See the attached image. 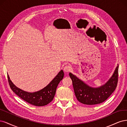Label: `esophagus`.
Masks as SVG:
<instances>
[{
    "label": "esophagus",
    "mask_w": 127,
    "mask_h": 127,
    "mask_svg": "<svg viewBox=\"0 0 127 127\" xmlns=\"http://www.w3.org/2000/svg\"><path fill=\"white\" fill-rule=\"evenodd\" d=\"M72 68L71 66L69 65H66L64 67V71L65 72H69L71 71H72Z\"/></svg>",
    "instance_id": "34e87169"
}]
</instances>
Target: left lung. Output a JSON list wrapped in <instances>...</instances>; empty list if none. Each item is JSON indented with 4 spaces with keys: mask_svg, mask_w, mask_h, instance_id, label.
<instances>
[{
    "mask_svg": "<svg viewBox=\"0 0 127 127\" xmlns=\"http://www.w3.org/2000/svg\"><path fill=\"white\" fill-rule=\"evenodd\" d=\"M118 65L112 76L104 85L98 88L90 87L83 81L69 73L76 99L81 103L94 105L102 103L112 95L117 88L118 82Z\"/></svg>",
    "mask_w": 127,
    "mask_h": 127,
    "instance_id": "8db88e82",
    "label": "left lung"
}]
</instances>
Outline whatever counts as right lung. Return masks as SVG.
I'll list each match as a JSON object with an SVG mask.
<instances>
[{"label": "right lung", "mask_w": 127, "mask_h": 127, "mask_svg": "<svg viewBox=\"0 0 127 127\" xmlns=\"http://www.w3.org/2000/svg\"><path fill=\"white\" fill-rule=\"evenodd\" d=\"M64 75L63 71L61 70L45 88L34 93L25 92L16 87L12 83L8 75H7V77L10 87L15 94L28 103L40 107L48 104L53 100L55 95L57 87L60 82L63 79Z\"/></svg>", "instance_id": "add662e5"}]
</instances>
